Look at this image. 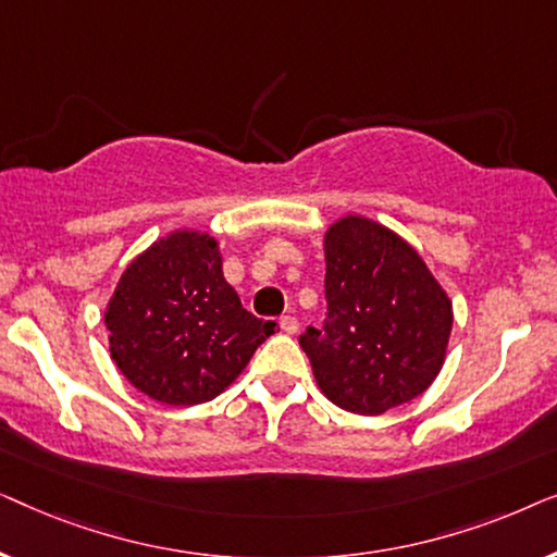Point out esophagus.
Wrapping results in <instances>:
<instances>
[{
	"instance_id": "1",
	"label": "esophagus",
	"mask_w": 557,
	"mask_h": 557,
	"mask_svg": "<svg viewBox=\"0 0 557 557\" xmlns=\"http://www.w3.org/2000/svg\"><path fill=\"white\" fill-rule=\"evenodd\" d=\"M281 330H284L286 334H296V332H299V322H296V317H292V314L281 317Z\"/></svg>"
}]
</instances>
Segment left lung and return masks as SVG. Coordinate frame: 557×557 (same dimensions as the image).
I'll return each instance as SVG.
<instances>
[{"instance_id":"left-lung-1","label":"left lung","mask_w":557,"mask_h":557,"mask_svg":"<svg viewBox=\"0 0 557 557\" xmlns=\"http://www.w3.org/2000/svg\"><path fill=\"white\" fill-rule=\"evenodd\" d=\"M324 258V322L299 337L322 393L360 416L413 400L444 364L446 292L406 240L360 215L326 231Z\"/></svg>"}]
</instances>
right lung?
<instances>
[{"instance_id":"right-lung-1","label":"right lung","mask_w":557,"mask_h":557,"mask_svg":"<svg viewBox=\"0 0 557 557\" xmlns=\"http://www.w3.org/2000/svg\"><path fill=\"white\" fill-rule=\"evenodd\" d=\"M111 357L136 391L166 406L212 400L276 332L223 278L218 240L180 231L121 276L106 309Z\"/></svg>"}]
</instances>
